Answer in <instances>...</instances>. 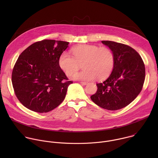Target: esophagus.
Listing matches in <instances>:
<instances>
[{"mask_svg": "<svg viewBox=\"0 0 158 158\" xmlns=\"http://www.w3.org/2000/svg\"><path fill=\"white\" fill-rule=\"evenodd\" d=\"M80 83L82 85H87V82H80Z\"/></svg>", "mask_w": 158, "mask_h": 158, "instance_id": "obj_1", "label": "esophagus"}]
</instances>
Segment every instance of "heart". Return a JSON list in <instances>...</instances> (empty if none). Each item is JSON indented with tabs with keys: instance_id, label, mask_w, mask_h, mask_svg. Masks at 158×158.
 I'll return each mask as SVG.
<instances>
[{
	"instance_id": "obj_1",
	"label": "heart",
	"mask_w": 158,
	"mask_h": 158,
	"mask_svg": "<svg viewBox=\"0 0 158 158\" xmlns=\"http://www.w3.org/2000/svg\"><path fill=\"white\" fill-rule=\"evenodd\" d=\"M73 56L64 52L59 64L67 76L76 72L82 64L84 71L71 76L73 80L91 81L96 77L102 79L107 76L114 66V56L107 48H99L94 45H80L72 49Z\"/></svg>"
}]
</instances>
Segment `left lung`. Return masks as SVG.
Returning a JSON list of instances; mask_svg holds the SVG:
<instances>
[{
    "instance_id": "8db88e82",
    "label": "left lung",
    "mask_w": 158,
    "mask_h": 158,
    "mask_svg": "<svg viewBox=\"0 0 158 158\" xmlns=\"http://www.w3.org/2000/svg\"><path fill=\"white\" fill-rule=\"evenodd\" d=\"M114 56V66L106 80L96 84L97 92L91 96L98 106L110 110L122 109L141 91L145 79V66L141 57L127 45L102 40Z\"/></svg>"
}]
</instances>
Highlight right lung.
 <instances>
[{
    "label": "right lung",
    "instance_id": "add662e5",
    "mask_svg": "<svg viewBox=\"0 0 158 158\" xmlns=\"http://www.w3.org/2000/svg\"><path fill=\"white\" fill-rule=\"evenodd\" d=\"M69 42L43 40L21 53L14 67L12 82L19 101L40 113L59 106L73 83L61 69L59 59Z\"/></svg>",
    "mask_w": 158,
    "mask_h": 158
}]
</instances>
